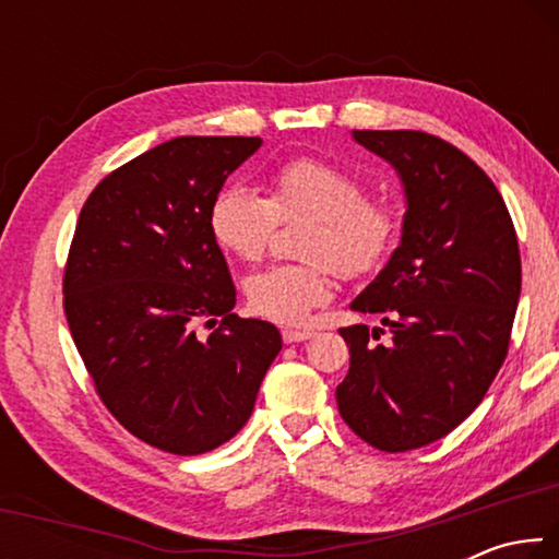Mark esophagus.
Listing matches in <instances>:
<instances>
[{
  "mask_svg": "<svg viewBox=\"0 0 559 559\" xmlns=\"http://www.w3.org/2000/svg\"><path fill=\"white\" fill-rule=\"evenodd\" d=\"M281 337H283V343H288V345L306 343V340L313 337V330H293V328H286V330H281Z\"/></svg>",
  "mask_w": 559,
  "mask_h": 559,
  "instance_id": "obj_1",
  "label": "esophagus"
}]
</instances>
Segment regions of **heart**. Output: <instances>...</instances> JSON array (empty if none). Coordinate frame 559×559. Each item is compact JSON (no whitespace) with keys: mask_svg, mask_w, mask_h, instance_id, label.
<instances>
[{"mask_svg":"<svg viewBox=\"0 0 559 559\" xmlns=\"http://www.w3.org/2000/svg\"><path fill=\"white\" fill-rule=\"evenodd\" d=\"M296 253L302 261L278 263L246 278L253 313L273 323H302L330 296V273L365 278L380 271L396 243L400 214L382 197L365 194L349 169L330 159L300 155L273 167L266 197L226 185L212 197L206 226L216 246L236 261L266 257L278 224L300 222Z\"/></svg>","mask_w":559,"mask_h":559,"instance_id":"heart-1","label":"heart"}]
</instances>
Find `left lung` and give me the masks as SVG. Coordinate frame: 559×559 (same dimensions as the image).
<instances>
[{"instance_id": "obj_1", "label": "left lung", "mask_w": 559, "mask_h": 559, "mask_svg": "<svg viewBox=\"0 0 559 559\" xmlns=\"http://www.w3.org/2000/svg\"><path fill=\"white\" fill-rule=\"evenodd\" d=\"M400 173L402 243L353 300L382 328L340 330L349 370L337 409L370 447L400 453L447 437L484 400L506 362L520 298L513 219L490 177L421 130H355ZM391 333V343L372 338Z\"/></svg>"}]
</instances>
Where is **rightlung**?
<instances>
[{"instance_id": "add662e5", "label": "right lung", "mask_w": 559, "mask_h": 559, "mask_svg": "<svg viewBox=\"0 0 559 559\" xmlns=\"http://www.w3.org/2000/svg\"><path fill=\"white\" fill-rule=\"evenodd\" d=\"M259 138H175L103 177L63 269V310L96 394L132 437L206 453L253 412L281 349L266 320L231 313L236 288L206 226L212 197ZM200 322L215 330L195 337Z\"/></svg>"}]
</instances>
